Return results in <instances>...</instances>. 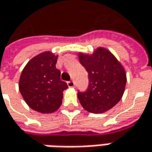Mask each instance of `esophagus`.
I'll list each match as a JSON object with an SVG mask.
<instances>
[{"label":"esophagus","instance_id":"1","mask_svg":"<svg viewBox=\"0 0 152 152\" xmlns=\"http://www.w3.org/2000/svg\"><path fill=\"white\" fill-rule=\"evenodd\" d=\"M67 86L68 87H70V88H72V87H74V85H75V83L73 82V81H67Z\"/></svg>","mask_w":152,"mask_h":152}]
</instances>
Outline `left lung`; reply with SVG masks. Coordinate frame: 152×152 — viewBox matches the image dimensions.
Segmentation results:
<instances>
[{
  "mask_svg": "<svg viewBox=\"0 0 152 152\" xmlns=\"http://www.w3.org/2000/svg\"><path fill=\"white\" fill-rule=\"evenodd\" d=\"M79 61L88 73L89 85L78 91L82 107L90 113H102L119 102L126 85L125 71L109 50L98 48L92 55L79 53Z\"/></svg>",
  "mask_w": 152,
  "mask_h": 152,
  "instance_id": "8db88e82",
  "label": "left lung"
}]
</instances>
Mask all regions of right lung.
I'll return each mask as SVG.
<instances>
[{
    "label": "right lung",
    "instance_id": "1",
    "mask_svg": "<svg viewBox=\"0 0 152 152\" xmlns=\"http://www.w3.org/2000/svg\"><path fill=\"white\" fill-rule=\"evenodd\" d=\"M56 61L57 56L44 52L28 61L21 73L22 96L29 107L41 113H51L60 107L62 92L68 88L67 83L60 79Z\"/></svg>",
    "mask_w": 152,
    "mask_h": 152
}]
</instances>
